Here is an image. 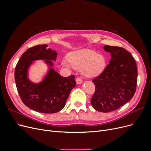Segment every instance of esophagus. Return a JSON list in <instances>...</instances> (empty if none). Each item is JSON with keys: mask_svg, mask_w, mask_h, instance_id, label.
Listing matches in <instances>:
<instances>
[{"mask_svg": "<svg viewBox=\"0 0 151 151\" xmlns=\"http://www.w3.org/2000/svg\"><path fill=\"white\" fill-rule=\"evenodd\" d=\"M83 79L81 78V77H77V78L76 79L77 84H82V83H83Z\"/></svg>", "mask_w": 151, "mask_h": 151, "instance_id": "34e87169", "label": "esophagus"}]
</instances>
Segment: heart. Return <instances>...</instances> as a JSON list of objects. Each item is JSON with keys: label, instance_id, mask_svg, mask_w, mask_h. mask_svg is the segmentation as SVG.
Instances as JSON below:
<instances>
[{"label": "heart", "instance_id": "1", "mask_svg": "<svg viewBox=\"0 0 151 151\" xmlns=\"http://www.w3.org/2000/svg\"><path fill=\"white\" fill-rule=\"evenodd\" d=\"M68 60L73 67L81 69L83 74L88 77L99 75L106 65V58L103 55L86 48L70 52L68 55ZM62 64L69 67V64L64 60L62 61Z\"/></svg>", "mask_w": 151, "mask_h": 151}]
</instances>
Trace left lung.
<instances>
[{
  "instance_id": "1",
  "label": "left lung",
  "mask_w": 151,
  "mask_h": 151,
  "mask_svg": "<svg viewBox=\"0 0 151 151\" xmlns=\"http://www.w3.org/2000/svg\"><path fill=\"white\" fill-rule=\"evenodd\" d=\"M111 53L109 64L93 80L95 92L91 98L96 111L107 113L116 110L133 98L137 83V69L130 52L119 47L104 45Z\"/></svg>"
}]
</instances>
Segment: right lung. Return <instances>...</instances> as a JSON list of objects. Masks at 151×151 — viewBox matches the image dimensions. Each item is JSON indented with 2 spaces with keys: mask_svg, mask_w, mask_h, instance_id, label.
I'll list each match as a JSON object with an SVG mask.
<instances>
[{
  "mask_svg": "<svg viewBox=\"0 0 151 151\" xmlns=\"http://www.w3.org/2000/svg\"><path fill=\"white\" fill-rule=\"evenodd\" d=\"M47 45L29 48L22 55L14 72L16 88L22 101L30 109L43 113L60 111L65 105L71 90L76 86L74 75L62 77L52 67L57 53ZM43 60L49 66L47 76L39 83H34L27 77V70L35 60Z\"/></svg>",
  "mask_w": 151,
  "mask_h": 151,
  "instance_id": "1",
  "label": "right lung"
}]
</instances>
